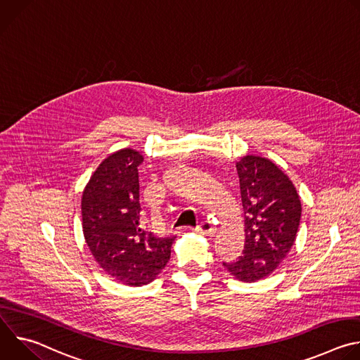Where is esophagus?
<instances>
[{"mask_svg": "<svg viewBox=\"0 0 360 360\" xmlns=\"http://www.w3.org/2000/svg\"><path fill=\"white\" fill-rule=\"evenodd\" d=\"M199 235H205V236H214L217 233V228L210 222V221H203L200 222L196 229H195Z\"/></svg>", "mask_w": 360, "mask_h": 360, "instance_id": "obj_1", "label": "esophagus"}]
</instances>
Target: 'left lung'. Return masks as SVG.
<instances>
[{"instance_id":"8db88e82","label":"left lung","mask_w":360,"mask_h":360,"mask_svg":"<svg viewBox=\"0 0 360 360\" xmlns=\"http://www.w3.org/2000/svg\"><path fill=\"white\" fill-rule=\"evenodd\" d=\"M245 212V246L224 266L239 281L256 282L276 269L296 239L302 205L292 181L272 161L246 155L236 162Z\"/></svg>"}]
</instances>
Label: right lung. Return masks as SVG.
Returning <instances> with one entry per match:
<instances>
[{
	"mask_svg": "<svg viewBox=\"0 0 360 360\" xmlns=\"http://www.w3.org/2000/svg\"><path fill=\"white\" fill-rule=\"evenodd\" d=\"M143 157L120 149L99 164L82 192L85 242L110 276L129 286L152 282L171 258L175 236L157 238L141 225L138 167Z\"/></svg>",
	"mask_w": 360,
	"mask_h": 360,
	"instance_id": "obj_1",
	"label": "right lung"
}]
</instances>
